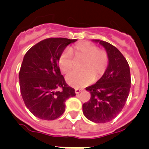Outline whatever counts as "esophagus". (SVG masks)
Segmentation results:
<instances>
[{
	"label": "esophagus",
	"mask_w": 149,
	"mask_h": 149,
	"mask_svg": "<svg viewBox=\"0 0 149 149\" xmlns=\"http://www.w3.org/2000/svg\"><path fill=\"white\" fill-rule=\"evenodd\" d=\"M82 91V90L81 89H78V88H76L75 89V93H76V94H79V93H80V92H81Z\"/></svg>",
	"instance_id": "1"
}]
</instances>
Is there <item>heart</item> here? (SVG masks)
Returning a JSON list of instances; mask_svg holds the SVG:
<instances>
[{
    "instance_id": "1",
    "label": "heart",
    "mask_w": 149,
    "mask_h": 149,
    "mask_svg": "<svg viewBox=\"0 0 149 149\" xmlns=\"http://www.w3.org/2000/svg\"><path fill=\"white\" fill-rule=\"evenodd\" d=\"M72 53L77 60L82 59V70H73L67 75L66 81L74 88H82L90 84L93 79H97L106 70L108 57L106 52L98 49L97 46L88 41L78 43L70 50H65L58 59L60 69L65 73L71 70L75 66Z\"/></svg>"
}]
</instances>
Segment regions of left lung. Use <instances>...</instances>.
I'll return each mask as SVG.
<instances>
[{
    "label": "left lung",
    "mask_w": 149,
    "mask_h": 149,
    "mask_svg": "<svg viewBox=\"0 0 149 149\" xmlns=\"http://www.w3.org/2000/svg\"><path fill=\"white\" fill-rule=\"evenodd\" d=\"M100 43L106 50L108 65L96 84L86 88L91 99L82 105L84 116L96 123L111 121L121 112L131 88V73L128 61L116 47L106 41Z\"/></svg>",
    "instance_id": "1"
}]
</instances>
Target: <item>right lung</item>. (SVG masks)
<instances>
[{
	"label": "right lung",
	"mask_w": 149,
	"mask_h": 149,
	"mask_svg": "<svg viewBox=\"0 0 149 149\" xmlns=\"http://www.w3.org/2000/svg\"><path fill=\"white\" fill-rule=\"evenodd\" d=\"M75 41L76 39L47 38L25 54L18 76L20 89L26 108L36 117L56 120L65 112L66 100L76 96L75 90L65 82L58 66L64 49Z\"/></svg>",
	"instance_id": "obj_1"
}]
</instances>
